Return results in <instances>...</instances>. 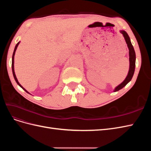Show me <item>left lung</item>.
<instances>
[{
    "mask_svg": "<svg viewBox=\"0 0 151 151\" xmlns=\"http://www.w3.org/2000/svg\"><path fill=\"white\" fill-rule=\"evenodd\" d=\"M120 33H122L124 37V39L125 40V42L127 45L128 48L129 50V62H130V65H129V72H128V74L126 77L125 80L123 81L121 84H120L118 86H117L115 89L113 90L114 92H116V91H119L120 89H122L123 87H125L129 82L132 80V77L134 76V72H135V60H136V56H135V52L134 48L132 46V43L130 42V39L129 36L128 35L127 33L124 30H120Z\"/></svg>",
    "mask_w": 151,
    "mask_h": 151,
    "instance_id": "1",
    "label": "left lung"
}]
</instances>
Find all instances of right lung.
<instances>
[{
	"label": "right lung",
	"instance_id": "right-lung-1",
	"mask_svg": "<svg viewBox=\"0 0 151 151\" xmlns=\"http://www.w3.org/2000/svg\"><path fill=\"white\" fill-rule=\"evenodd\" d=\"M19 43H20V42H18V43L16 44V47H15V48H14V52H13V54H12V74H13L14 78V79H15L16 82L17 83V84L18 85H19L22 89H24L27 93L30 94V93L28 92V91H27L23 88V87H22V86L19 84V82H18V80H17V79L16 76V74H15V72H14V55H15V53H16V49H17V47H18V45H19Z\"/></svg>",
	"mask_w": 151,
	"mask_h": 151
}]
</instances>
